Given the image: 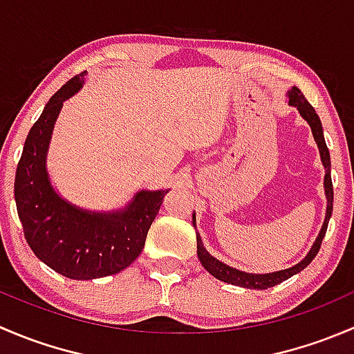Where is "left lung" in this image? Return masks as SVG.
Masks as SVG:
<instances>
[{
  "instance_id": "obj_1",
  "label": "left lung",
  "mask_w": 354,
  "mask_h": 354,
  "mask_svg": "<svg viewBox=\"0 0 354 354\" xmlns=\"http://www.w3.org/2000/svg\"><path fill=\"white\" fill-rule=\"evenodd\" d=\"M288 97H289V106H295V108L299 111L303 120H305L306 123L310 124V128H312L313 138H315L317 147H319V152H320V159H322L324 167H326V178H324V188H326V197H327L326 221H324L322 230H320L315 243L312 245V248H310V252L306 253V257L301 260V262L289 267V269L277 270V272H270V274H248V272H243V270L233 269V267L226 266V263H223L221 260L214 259V257L203 248L202 240H200V234L197 233V255H198L200 263L203 266V269L209 270L216 279L234 284V286L248 288V289H267L283 283V281L289 279V277L295 276V274L301 272V270L305 269L313 259H315L317 253H319L320 245H322L324 236H326L327 226H329V219L332 216V202H334V190H332V180H330V154H329V149H327L326 145V138H324L322 123H320L319 114L315 113V109H313L312 104L306 101L305 95L301 94V91H299L298 87H292L291 91L288 92ZM194 227H197V223H195V214H194Z\"/></svg>"
}]
</instances>
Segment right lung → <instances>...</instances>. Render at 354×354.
<instances>
[{"label":"right lung","instance_id":"add662e5","mask_svg":"<svg viewBox=\"0 0 354 354\" xmlns=\"http://www.w3.org/2000/svg\"><path fill=\"white\" fill-rule=\"evenodd\" d=\"M87 71L68 80L30 128L15 174V202L25 240L39 260L70 279L118 274L142 253L149 227L169 190H140L124 209L91 212L59 197L46 157L63 102L77 94Z\"/></svg>","mask_w":354,"mask_h":354}]
</instances>
